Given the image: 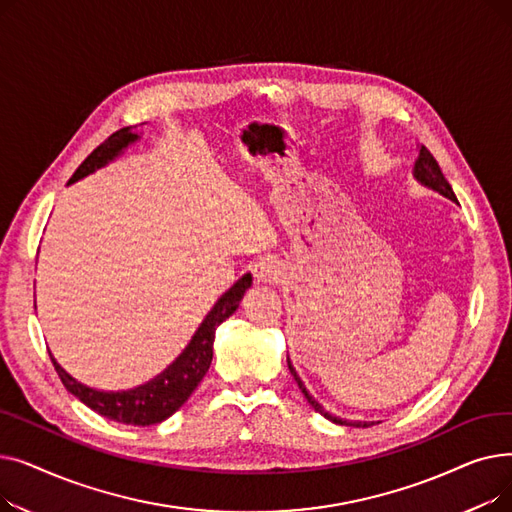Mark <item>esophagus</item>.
<instances>
[{"label":"esophagus","mask_w":512,"mask_h":512,"mask_svg":"<svg viewBox=\"0 0 512 512\" xmlns=\"http://www.w3.org/2000/svg\"><path fill=\"white\" fill-rule=\"evenodd\" d=\"M255 280L261 284H272L278 282L282 278V265L280 261H276L274 257H263L257 265H255Z\"/></svg>","instance_id":"obj_1"}]
</instances>
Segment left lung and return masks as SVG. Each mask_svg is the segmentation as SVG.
<instances>
[{
	"label": "left lung",
	"mask_w": 512,
	"mask_h": 512,
	"mask_svg": "<svg viewBox=\"0 0 512 512\" xmlns=\"http://www.w3.org/2000/svg\"><path fill=\"white\" fill-rule=\"evenodd\" d=\"M413 176H415L421 184H425V186H429V188H434L436 193H440V195H444V197H448V199H452V201L456 199V197H454V193H452V186L448 184V180L444 178V174H442V170H440V166H438V161L434 159V155L429 153V151H427V147H423V145L419 147V157H417V161H415ZM288 369H290V373H292L294 382L299 384L301 392L305 394V398H307L309 405H311L317 413L324 415L326 419H330V421H334V423H338V425H351V427H369V425H373V421H346V419H340V417L330 415V413H328L324 407H321L319 402L309 394V390L305 388L303 380L299 378L297 369L292 367L290 359H288Z\"/></svg>",
	"instance_id": "1"
}]
</instances>
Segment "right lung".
Here are the masks:
<instances>
[{"mask_svg": "<svg viewBox=\"0 0 512 512\" xmlns=\"http://www.w3.org/2000/svg\"><path fill=\"white\" fill-rule=\"evenodd\" d=\"M137 139L139 134L132 132V126L116 130L110 139L101 143L83 161V164L78 166V170L72 174L68 184L107 166ZM251 284H253L251 274H245L230 290H226L218 299V303L213 305V309L205 315L203 324L199 326L191 342L186 344L184 351L176 357V361L143 386L122 390V392H101L76 382L49 353L51 363L56 367L66 390L72 392L80 402H85V405L95 413L126 425L161 423L184 405L188 396L195 392V388L205 378V373L213 359L215 328H218L222 321H226L238 309L240 299L245 297V292L251 288Z\"/></svg>", "mask_w": 512, "mask_h": 512, "instance_id": "1", "label": "right lung"}]
</instances>
